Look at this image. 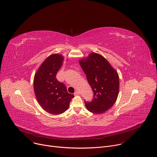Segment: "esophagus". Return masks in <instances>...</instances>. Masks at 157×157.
<instances>
[{
	"mask_svg": "<svg viewBox=\"0 0 157 157\" xmlns=\"http://www.w3.org/2000/svg\"><path fill=\"white\" fill-rule=\"evenodd\" d=\"M79 94H80V92H78V91H76V92H75V93H74V95H78Z\"/></svg>",
	"mask_w": 157,
	"mask_h": 157,
	"instance_id": "1",
	"label": "esophagus"
}]
</instances>
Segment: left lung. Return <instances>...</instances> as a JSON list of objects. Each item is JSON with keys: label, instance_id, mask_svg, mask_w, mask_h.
<instances>
[{"label": "left lung", "instance_id": "obj_1", "mask_svg": "<svg viewBox=\"0 0 157 157\" xmlns=\"http://www.w3.org/2000/svg\"><path fill=\"white\" fill-rule=\"evenodd\" d=\"M79 63L94 92L91 101H85L86 109L95 114L105 113L113 105L118 95V73L105 58L94 52Z\"/></svg>", "mask_w": 157, "mask_h": 157}]
</instances>
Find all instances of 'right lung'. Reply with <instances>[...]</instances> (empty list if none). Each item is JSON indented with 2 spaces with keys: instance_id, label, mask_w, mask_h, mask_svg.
<instances>
[{
  "instance_id": "right-lung-1",
  "label": "right lung",
  "mask_w": 157,
  "mask_h": 157,
  "mask_svg": "<svg viewBox=\"0 0 157 157\" xmlns=\"http://www.w3.org/2000/svg\"><path fill=\"white\" fill-rule=\"evenodd\" d=\"M63 57L52 54L42 63L34 76L33 89L41 107L47 112L59 115L66 111L73 94L68 93L65 85L59 82L56 75L63 64Z\"/></svg>"
}]
</instances>
